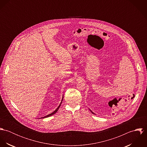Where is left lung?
Here are the masks:
<instances>
[{
  "instance_id": "left-lung-1",
  "label": "left lung",
  "mask_w": 147,
  "mask_h": 147,
  "mask_svg": "<svg viewBox=\"0 0 147 147\" xmlns=\"http://www.w3.org/2000/svg\"><path fill=\"white\" fill-rule=\"evenodd\" d=\"M89 110L90 111V112H91L92 114H94V113H93V111H92L90 109H89Z\"/></svg>"
}]
</instances>
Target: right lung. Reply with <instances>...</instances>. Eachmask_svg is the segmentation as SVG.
I'll list each match as a JSON object with an SVG mask.
<instances>
[{
	"instance_id": "obj_1",
	"label": "right lung",
	"mask_w": 147,
	"mask_h": 147,
	"mask_svg": "<svg viewBox=\"0 0 147 147\" xmlns=\"http://www.w3.org/2000/svg\"><path fill=\"white\" fill-rule=\"evenodd\" d=\"M63 97H62V101H61V104H59V105L58 106V107L53 112V113H50V114H49V115H46V116H45V117H42V118H47V117H50V116H51V115H53V114H55L57 111H58V110H59V107H60V106H61V105L62 104V101H63Z\"/></svg>"
}]
</instances>
